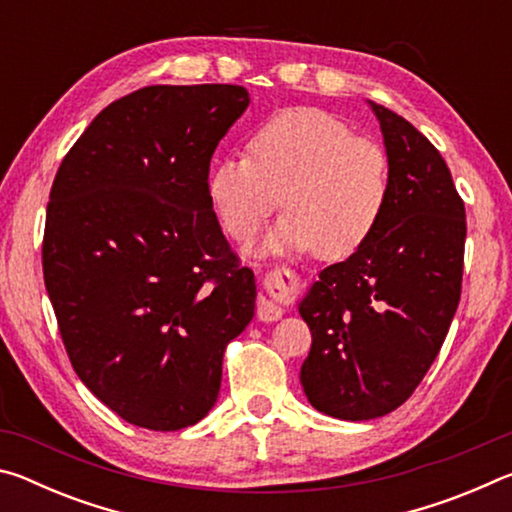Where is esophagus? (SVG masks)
<instances>
[{"mask_svg": "<svg viewBox=\"0 0 512 512\" xmlns=\"http://www.w3.org/2000/svg\"><path fill=\"white\" fill-rule=\"evenodd\" d=\"M266 289L268 296L257 300V318L262 323H273L284 314L282 300L296 298V293L300 291V280L289 268H275L266 275Z\"/></svg>", "mask_w": 512, "mask_h": 512, "instance_id": "34e87169", "label": "esophagus"}]
</instances>
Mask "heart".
<instances>
[{
	"label": "heart",
	"mask_w": 512,
	"mask_h": 512,
	"mask_svg": "<svg viewBox=\"0 0 512 512\" xmlns=\"http://www.w3.org/2000/svg\"><path fill=\"white\" fill-rule=\"evenodd\" d=\"M388 196L386 151L332 112L309 106L264 119L248 137V155H225L207 176L212 210L235 239L253 235L280 201L289 207L264 253L348 257L375 232Z\"/></svg>",
	"instance_id": "heart-1"
}]
</instances>
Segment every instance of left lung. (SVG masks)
I'll use <instances>...</instances> for the list:
<instances>
[{"label":"left lung","instance_id":"obj_1","mask_svg":"<svg viewBox=\"0 0 512 512\" xmlns=\"http://www.w3.org/2000/svg\"><path fill=\"white\" fill-rule=\"evenodd\" d=\"M370 108L391 162L388 205L366 244L327 266L298 307L311 329L307 400L352 422L402 406L436 361L461 300L467 232L436 146L393 110Z\"/></svg>","mask_w":512,"mask_h":512}]
</instances>
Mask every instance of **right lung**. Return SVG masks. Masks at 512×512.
I'll return each mask as SVG.
<instances>
[{
    "label": "right lung",
    "instance_id": "add662e5",
    "mask_svg": "<svg viewBox=\"0 0 512 512\" xmlns=\"http://www.w3.org/2000/svg\"><path fill=\"white\" fill-rule=\"evenodd\" d=\"M241 85H149L103 108L51 185L42 273L76 375L135 427L176 431L219 397L223 352L255 316L207 198Z\"/></svg>",
    "mask_w": 512,
    "mask_h": 512
}]
</instances>
